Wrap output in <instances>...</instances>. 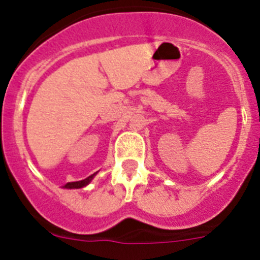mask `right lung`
Segmentation results:
<instances>
[{
	"mask_svg": "<svg viewBox=\"0 0 260 260\" xmlns=\"http://www.w3.org/2000/svg\"><path fill=\"white\" fill-rule=\"evenodd\" d=\"M96 176V173L91 174L89 177H87V178L82 179V181H77V182H69V183H67V185L64 186L65 188H82L84 187V186H87L89 183V182L92 181V178Z\"/></svg>",
	"mask_w": 260,
	"mask_h": 260,
	"instance_id": "obj_1",
	"label": "right lung"
}]
</instances>
